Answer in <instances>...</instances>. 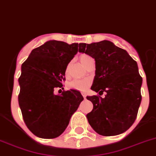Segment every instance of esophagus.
<instances>
[{"instance_id": "esophagus-1", "label": "esophagus", "mask_w": 156, "mask_h": 156, "mask_svg": "<svg viewBox=\"0 0 156 156\" xmlns=\"http://www.w3.org/2000/svg\"><path fill=\"white\" fill-rule=\"evenodd\" d=\"M81 94H82V95H83V98H86V97H87V95H86V94H85V93H81Z\"/></svg>"}]
</instances>
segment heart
<instances>
[{"label": "heart", "mask_w": 156, "mask_h": 156, "mask_svg": "<svg viewBox=\"0 0 156 156\" xmlns=\"http://www.w3.org/2000/svg\"><path fill=\"white\" fill-rule=\"evenodd\" d=\"M80 62L83 66H86L87 64L88 63L92 58L89 55L87 54H82L80 56ZM68 72V68L66 69V73ZM91 84V80L90 79H83V80H74L69 83V87L73 89H76V90H79V91H85L87 87H89V85Z\"/></svg>", "instance_id": "1"}]
</instances>
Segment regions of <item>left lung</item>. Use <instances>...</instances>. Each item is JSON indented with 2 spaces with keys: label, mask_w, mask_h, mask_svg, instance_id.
<instances>
[{
  "label": "left lung",
  "mask_w": 156,
  "mask_h": 156,
  "mask_svg": "<svg viewBox=\"0 0 156 156\" xmlns=\"http://www.w3.org/2000/svg\"><path fill=\"white\" fill-rule=\"evenodd\" d=\"M79 51L94 58L95 76L91 89L99 95L87 96L93 110L87 114L97 133L110 136L129 129L135 122L141 102L142 77L137 63L125 50L104 40L80 43Z\"/></svg>",
  "instance_id": "8db88e82"
}]
</instances>
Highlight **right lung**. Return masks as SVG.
<instances>
[{"instance_id": "1", "label": "right lung", "mask_w": 156, "mask_h": 156, "mask_svg": "<svg viewBox=\"0 0 156 156\" xmlns=\"http://www.w3.org/2000/svg\"><path fill=\"white\" fill-rule=\"evenodd\" d=\"M77 52L78 43L50 40L34 49L23 63L19 105L26 126L38 137L59 136L83 100L76 90L54 92L63 86L68 64Z\"/></svg>"}]
</instances>
